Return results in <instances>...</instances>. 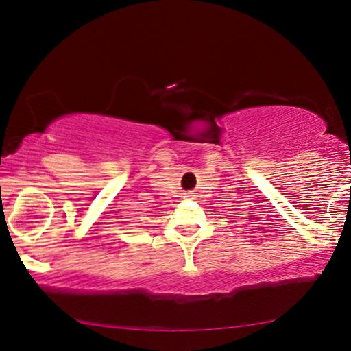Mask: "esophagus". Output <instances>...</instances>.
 <instances>
[{
	"label": "esophagus",
	"mask_w": 351,
	"mask_h": 351,
	"mask_svg": "<svg viewBox=\"0 0 351 351\" xmlns=\"http://www.w3.org/2000/svg\"><path fill=\"white\" fill-rule=\"evenodd\" d=\"M187 197H190V193H187Z\"/></svg>",
	"instance_id": "1"
}]
</instances>
